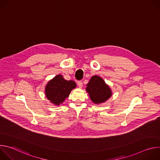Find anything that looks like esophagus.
<instances>
[{"label":"esophagus","instance_id":"obj_1","mask_svg":"<svg viewBox=\"0 0 160 160\" xmlns=\"http://www.w3.org/2000/svg\"><path fill=\"white\" fill-rule=\"evenodd\" d=\"M77 85H78V86L80 88H82V86H83L82 81V80H79V81H78V82H77Z\"/></svg>","mask_w":160,"mask_h":160}]
</instances>
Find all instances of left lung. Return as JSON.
Returning a JSON list of instances; mask_svg holds the SVG:
<instances>
[{
  "mask_svg": "<svg viewBox=\"0 0 160 160\" xmlns=\"http://www.w3.org/2000/svg\"><path fill=\"white\" fill-rule=\"evenodd\" d=\"M87 86V92L90 99L94 103H102L108 100L111 96V91L109 87L99 77L93 76Z\"/></svg>",
  "mask_w": 160,
  "mask_h": 160,
  "instance_id": "8db88e82",
  "label": "left lung"
}]
</instances>
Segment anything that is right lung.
I'll list each match as a JSON object with an SVG mask.
<instances>
[{"label": "right lung", "instance_id": "add662e5", "mask_svg": "<svg viewBox=\"0 0 160 160\" xmlns=\"http://www.w3.org/2000/svg\"><path fill=\"white\" fill-rule=\"evenodd\" d=\"M75 87V82L66 80L61 75H59L48 83L45 88V95L52 103L59 105L68 97L71 90Z\"/></svg>", "mask_w": 160, "mask_h": 160}]
</instances>
